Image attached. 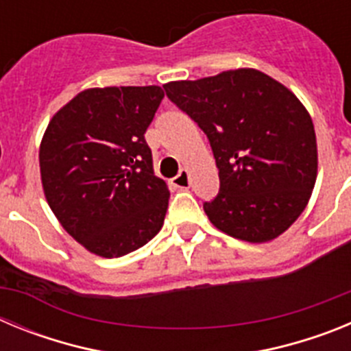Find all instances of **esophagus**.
Segmentation results:
<instances>
[{"mask_svg":"<svg viewBox=\"0 0 351 351\" xmlns=\"http://www.w3.org/2000/svg\"><path fill=\"white\" fill-rule=\"evenodd\" d=\"M190 172H188V170L186 169H182L181 172L178 173V176H176V178L172 179V184L176 186V188H188V186H190Z\"/></svg>","mask_w":351,"mask_h":351,"instance_id":"34e87169","label":"esophagus"}]
</instances>
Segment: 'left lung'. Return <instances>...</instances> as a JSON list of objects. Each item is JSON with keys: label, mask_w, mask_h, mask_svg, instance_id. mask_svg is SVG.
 Returning <instances> with one entry per match:
<instances>
[{"label": "left lung", "mask_w": 351, "mask_h": 351, "mask_svg": "<svg viewBox=\"0 0 351 351\" xmlns=\"http://www.w3.org/2000/svg\"><path fill=\"white\" fill-rule=\"evenodd\" d=\"M209 138L219 191L210 223L247 243H267L300 216L315 188V126L290 89L258 70L223 71L163 86Z\"/></svg>", "instance_id": "left-lung-1"}]
</instances>
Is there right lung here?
<instances>
[{
	"label": "right lung",
	"mask_w": 351,
	"mask_h": 351,
	"mask_svg": "<svg viewBox=\"0 0 351 351\" xmlns=\"http://www.w3.org/2000/svg\"><path fill=\"white\" fill-rule=\"evenodd\" d=\"M163 96L158 86L86 89L45 130V198L64 230L95 255H128L163 226L170 193L154 176L144 137Z\"/></svg>",
	"instance_id": "1"
}]
</instances>
